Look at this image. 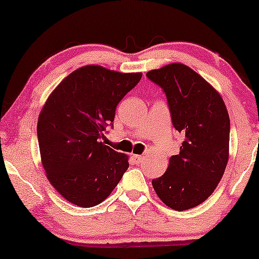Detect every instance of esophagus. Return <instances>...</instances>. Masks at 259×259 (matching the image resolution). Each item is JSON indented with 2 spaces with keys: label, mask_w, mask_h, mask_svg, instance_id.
<instances>
[{
  "label": "esophagus",
  "mask_w": 259,
  "mask_h": 259,
  "mask_svg": "<svg viewBox=\"0 0 259 259\" xmlns=\"http://www.w3.org/2000/svg\"><path fill=\"white\" fill-rule=\"evenodd\" d=\"M132 159H133V161L136 162V164H140V162L144 160V157H143V155L133 154V155H132Z\"/></svg>",
  "instance_id": "34e87169"
}]
</instances>
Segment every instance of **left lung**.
Here are the masks:
<instances>
[{"instance_id": "1", "label": "left lung", "mask_w": 259, "mask_h": 259, "mask_svg": "<svg viewBox=\"0 0 259 259\" xmlns=\"http://www.w3.org/2000/svg\"><path fill=\"white\" fill-rule=\"evenodd\" d=\"M167 99L173 127L184 141L169 158L161 177L152 180L158 197L171 208L184 211L207 199L224 175L229 160L230 118L217 91L183 63L146 74Z\"/></svg>"}]
</instances>
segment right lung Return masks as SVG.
<instances>
[{
  "mask_svg": "<svg viewBox=\"0 0 259 259\" xmlns=\"http://www.w3.org/2000/svg\"><path fill=\"white\" fill-rule=\"evenodd\" d=\"M141 73L101 66L74 70L49 95L37 121V140L47 178L63 198L81 207L100 204L128 168V157L102 143L116 106Z\"/></svg>",
  "mask_w": 259,
  "mask_h": 259,
  "instance_id": "obj_1",
  "label": "right lung"
}]
</instances>
